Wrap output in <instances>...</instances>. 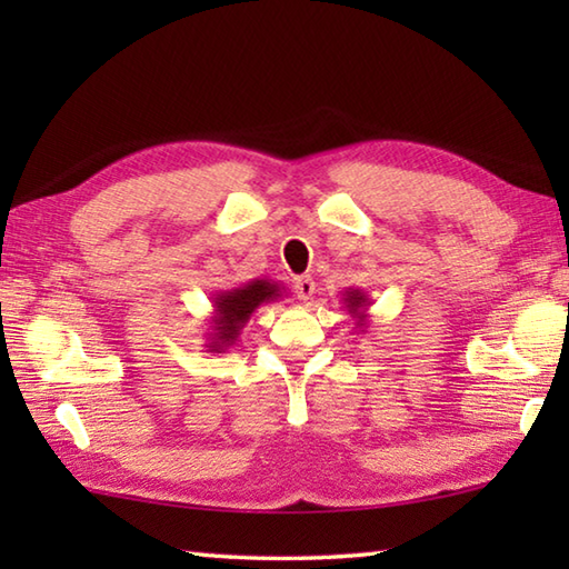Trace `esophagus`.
<instances>
[{
    "label": "esophagus",
    "instance_id": "1",
    "mask_svg": "<svg viewBox=\"0 0 569 569\" xmlns=\"http://www.w3.org/2000/svg\"><path fill=\"white\" fill-rule=\"evenodd\" d=\"M293 288H296V296L303 300V303H308V300L312 298V293H316V281H312L310 276H300Z\"/></svg>",
    "mask_w": 569,
    "mask_h": 569
}]
</instances>
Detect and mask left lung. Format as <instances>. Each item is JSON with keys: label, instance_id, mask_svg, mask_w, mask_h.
Instances as JSON below:
<instances>
[{"label": "left lung", "instance_id": "left-lung-1", "mask_svg": "<svg viewBox=\"0 0 569 569\" xmlns=\"http://www.w3.org/2000/svg\"><path fill=\"white\" fill-rule=\"evenodd\" d=\"M345 298H342V303H345V308H347V312L349 316L355 318V325L359 328V332H367V310H369V306H371V300H369V296L361 291V288H347V291L342 293Z\"/></svg>", "mask_w": 569, "mask_h": 569}]
</instances>
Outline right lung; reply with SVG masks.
Returning a JSON list of instances; mask_svg holds the SVG:
<instances>
[{
	"instance_id": "add662e5",
	"label": "right lung",
	"mask_w": 569,
	"mask_h": 569,
	"mask_svg": "<svg viewBox=\"0 0 569 569\" xmlns=\"http://www.w3.org/2000/svg\"><path fill=\"white\" fill-rule=\"evenodd\" d=\"M286 293L281 283L271 281V278H251V281L241 283L237 288H227V291H217L212 296V318H210V342L204 345L208 352H224L232 347L241 330L247 328L253 310L276 303Z\"/></svg>"
}]
</instances>
